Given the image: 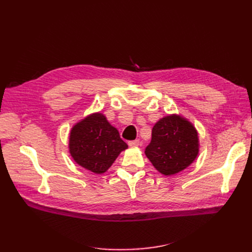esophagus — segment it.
<instances>
[{
  "label": "esophagus",
  "mask_w": 252,
  "mask_h": 252,
  "mask_svg": "<svg viewBox=\"0 0 252 252\" xmlns=\"http://www.w3.org/2000/svg\"><path fill=\"white\" fill-rule=\"evenodd\" d=\"M127 144L129 145V146H133V147H136V146H139L140 145V141L139 140H134V141H128Z\"/></svg>",
  "instance_id": "esophagus-1"
}]
</instances>
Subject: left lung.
I'll list each match as a JSON object with an SVG mask.
<instances>
[{
    "label": "left lung",
    "mask_w": 252,
    "mask_h": 252,
    "mask_svg": "<svg viewBox=\"0 0 252 252\" xmlns=\"http://www.w3.org/2000/svg\"><path fill=\"white\" fill-rule=\"evenodd\" d=\"M145 154L161 174L175 175L189 166L196 158L197 131L186 119L177 115L166 116L153 126L151 142Z\"/></svg>",
    "instance_id": "8db88e82"
}]
</instances>
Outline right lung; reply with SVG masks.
<instances>
[{
  "label": "right lung",
  "instance_id": "1",
  "mask_svg": "<svg viewBox=\"0 0 252 252\" xmlns=\"http://www.w3.org/2000/svg\"><path fill=\"white\" fill-rule=\"evenodd\" d=\"M126 148L118 130L101 113L88 116L71 129L70 154L79 165L93 173H105Z\"/></svg>",
  "mask_w": 252,
  "mask_h": 252
}]
</instances>
